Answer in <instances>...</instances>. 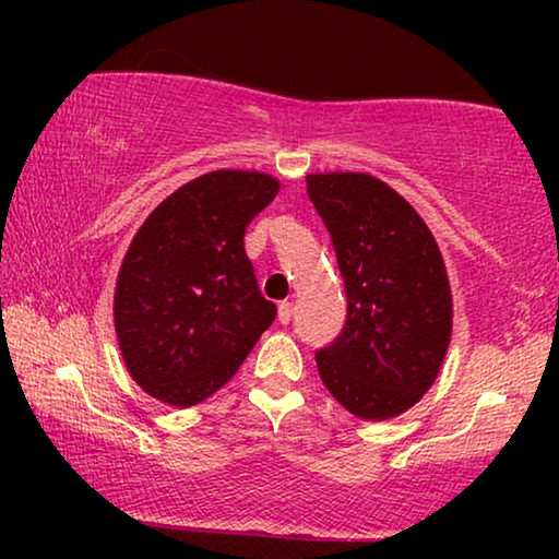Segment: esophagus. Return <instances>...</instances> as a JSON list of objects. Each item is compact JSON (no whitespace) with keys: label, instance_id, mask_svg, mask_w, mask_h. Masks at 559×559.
<instances>
[{"label":"esophagus","instance_id":"34e87169","mask_svg":"<svg viewBox=\"0 0 559 559\" xmlns=\"http://www.w3.org/2000/svg\"><path fill=\"white\" fill-rule=\"evenodd\" d=\"M293 316H295V305H293V302H282V305H280V312H277L280 323L287 325L289 320H293Z\"/></svg>","mask_w":559,"mask_h":559}]
</instances>
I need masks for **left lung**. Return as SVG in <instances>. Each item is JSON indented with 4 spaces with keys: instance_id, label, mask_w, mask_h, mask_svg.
Returning a JSON list of instances; mask_svg holds the SVG:
<instances>
[{
    "instance_id": "1",
    "label": "left lung",
    "mask_w": 559,
    "mask_h": 559,
    "mask_svg": "<svg viewBox=\"0 0 559 559\" xmlns=\"http://www.w3.org/2000/svg\"><path fill=\"white\" fill-rule=\"evenodd\" d=\"M308 195L333 239L348 318L316 354L350 415L392 419L438 379L453 333L440 247L419 213L369 173H312Z\"/></svg>"
}]
</instances>
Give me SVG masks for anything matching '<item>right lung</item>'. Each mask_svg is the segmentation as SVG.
<instances>
[{
	"instance_id": "add662e5",
	"label": "right lung",
	"mask_w": 559,
	"mask_h": 559,
	"mask_svg": "<svg viewBox=\"0 0 559 559\" xmlns=\"http://www.w3.org/2000/svg\"><path fill=\"white\" fill-rule=\"evenodd\" d=\"M280 180L213 170L150 213L114 289V328L127 371L144 392L193 407L239 371L277 316L259 293L243 231Z\"/></svg>"
}]
</instances>
